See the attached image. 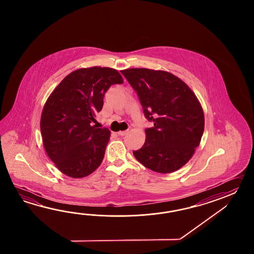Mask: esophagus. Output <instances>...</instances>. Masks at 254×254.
Here are the masks:
<instances>
[{
  "label": "esophagus",
  "instance_id": "esophagus-1",
  "mask_svg": "<svg viewBox=\"0 0 254 254\" xmlns=\"http://www.w3.org/2000/svg\"><path fill=\"white\" fill-rule=\"evenodd\" d=\"M128 132H129L128 129H127V130H122V131L118 132V135H120V136H125V135L127 134Z\"/></svg>",
  "mask_w": 254,
  "mask_h": 254
}]
</instances>
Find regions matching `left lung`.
Masks as SVG:
<instances>
[{
    "label": "left lung",
    "mask_w": 254,
    "mask_h": 254,
    "mask_svg": "<svg viewBox=\"0 0 254 254\" xmlns=\"http://www.w3.org/2000/svg\"><path fill=\"white\" fill-rule=\"evenodd\" d=\"M121 72L137 93L146 119L153 123L133 155L157 173L177 171L189 162L203 134L204 114L198 99L167 71L133 68Z\"/></svg>",
    "instance_id": "obj_1"
}]
</instances>
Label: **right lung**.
I'll use <instances>...</instances> for the list:
<instances>
[{
    "label": "right lung",
    "mask_w": 254,
    "mask_h": 254,
    "mask_svg": "<svg viewBox=\"0 0 254 254\" xmlns=\"http://www.w3.org/2000/svg\"><path fill=\"white\" fill-rule=\"evenodd\" d=\"M122 83L118 70L84 68L66 76L50 95L41 118L43 145L65 175L85 177L103 162L111 131L92 123L103 109L105 92Z\"/></svg>",
    "instance_id": "obj_1"
}]
</instances>
